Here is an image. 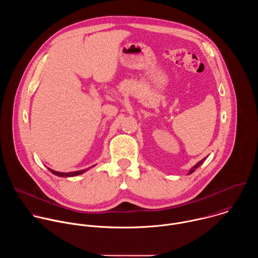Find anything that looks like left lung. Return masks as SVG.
I'll list each match as a JSON object with an SVG mask.
<instances>
[{
    "label": "left lung",
    "mask_w": 258,
    "mask_h": 258,
    "mask_svg": "<svg viewBox=\"0 0 258 258\" xmlns=\"http://www.w3.org/2000/svg\"><path fill=\"white\" fill-rule=\"evenodd\" d=\"M205 159H206V157H205V158H203L201 161H199L197 164H195V165H194V166H193V167H192V168L189 170L188 174H191V173H193V172L195 171V169H196V168H198V167H199V166H200V165H201V164L204 162V160H205Z\"/></svg>",
    "instance_id": "8db88e82"
}]
</instances>
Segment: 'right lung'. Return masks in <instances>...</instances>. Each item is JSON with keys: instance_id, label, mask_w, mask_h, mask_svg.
Masks as SVG:
<instances>
[{"instance_id": "obj_1", "label": "right lung", "mask_w": 258, "mask_h": 258, "mask_svg": "<svg viewBox=\"0 0 258 258\" xmlns=\"http://www.w3.org/2000/svg\"><path fill=\"white\" fill-rule=\"evenodd\" d=\"M91 167H93V166H91ZM91 167L86 168V169H82V170H78V171H72V172H59V171H55V170H53V169H51V168H48V169H49L53 174H55V175L62 176V177H70V176H77V175H80V174H82V173L86 172L87 170H89Z\"/></svg>"}]
</instances>
